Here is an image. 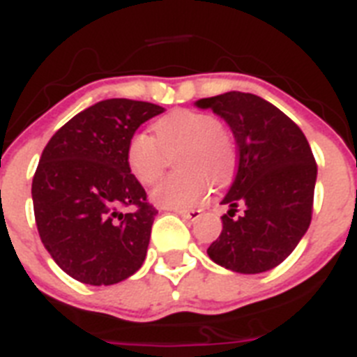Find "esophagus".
I'll return each mask as SVG.
<instances>
[{
  "label": "esophagus",
  "mask_w": 357,
  "mask_h": 357,
  "mask_svg": "<svg viewBox=\"0 0 357 357\" xmlns=\"http://www.w3.org/2000/svg\"><path fill=\"white\" fill-rule=\"evenodd\" d=\"M178 214L181 215V218H185V220H197L199 215H202V211L199 208H179Z\"/></svg>",
  "instance_id": "1"
}]
</instances>
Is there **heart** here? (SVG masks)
Here are the masks:
<instances>
[{
  "label": "heart",
  "mask_w": 357,
  "mask_h": 357,
  "mask_svg": "<svg viewBox=\"0 0 357 357\" xmlns=\"http://www.w3.org/2000/svg\"><path fill=\"white\" fill-rule=\"evenodd\" d=\"M155 139L146 132H134L125 146V161L134 178L143 185L158 181L167 165V154H178L179 169L170 174L152 190V199L169 208L197 205L208 194L212 178L225 183L236 167V149L232 137L221 128V123L199 110H174L154 125Z\"/></svg>",
  "instance_id": "b5f03b06"
}]
</instances>
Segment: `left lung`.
Masks as SVG:
<instances>
[{
  "label": "left lung",
  "instance_id": "1",
  "mask_svg": "<svg viewBox=\"0 0 357 357\" xmlns=\"http://www.w3.org/2000/svg\"><path fill=\"white\" fill-rule=\"evenodd\" d=\"M229 123L238 145V172L221 203L230 211L208 247L218 265L259 274L283 263L312 220L317 165L301 128L278 107L248 92L197 101ZM243 208L241 216L235 212Z\"/></svg>",
  "mask_w": 357,
  "mask_h": 357
}]
</instances>
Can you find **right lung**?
Returning <instances> with one entry per match:
<instances>
[{
	"label": "right lung",
	"mask_w": 357,
	"mask_h": 357,
	"mask_svg": "<svg viewBox=\"0 0 357 357\" xmlns=\"http://www.w3.org/2000/svg\"><path fill=\"white\" fill-rule=\"evenodd\" d=\"M161 112L146 101H100L43 149L32 179L36 225L54 261L74 280L114 285L145 261L158 211L128 170L125 146Z\"/></svg>",
	"instance_id": "right-lung-1"
}]
</instances>
